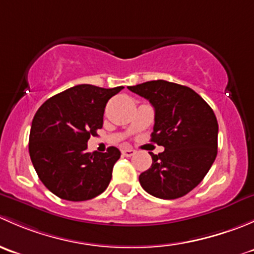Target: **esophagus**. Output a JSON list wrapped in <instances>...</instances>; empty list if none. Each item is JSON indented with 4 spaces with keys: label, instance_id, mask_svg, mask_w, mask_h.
<instances>
[{
    "label": "esophagus",
    "instance_id": "34e87169",
    "mask_svg": "<svg viewBox=\"0 0 254 254\" xmlns=\"http://www.w3.org/2000/svg\"><path fill=\"white\" fill-rule=\"evenodd\" d=\"M122 153H123V156H125V157H131V156H134L135 153H136V151H135L134 148L124 147V148H122Z\"/></svg>",
    "mask_w": 254,
    "mask_h": 254
}]
</instances>
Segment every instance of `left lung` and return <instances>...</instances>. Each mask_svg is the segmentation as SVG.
<instances>
[{"label": "left lung", "instance_id": "obj_1", "mask_svg": "<svg viewBox=\"0 0 254 254\" xmlns=\"http://www.w3.org/2000/svg\"><path fill=\"white\" fill-rule=\"evenodd\" d=\"M155 108L151 141L165 151L153 155L152 165L139 177L148 194L177 199L204 179L217 155L216 117L211 107L187 86L157 79L127 87Z\"/></svg>", "mask_w": 254, "mask_h": 254}]
</instances>
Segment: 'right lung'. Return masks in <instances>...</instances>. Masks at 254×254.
<instances>
[{"instance_id":"obj_1","label":"right lung","mask_w":254,"mask_h":254,"mask_svg":"<svg viewBox=\"0 0 254 254\" xmlns=\"http://www.w3.org/2000/svg\"><path fill=\"white\" fill-rule=\"evenodd\" d=\"M123 86L78 84L49 98L35 113L29 155L38 177L56 196L70 201L96 198L109 186L120 151L87 152L91 135L103 127L107 103Z\"/></svg>"}]
</instances>
